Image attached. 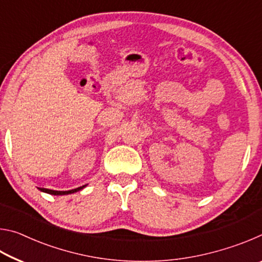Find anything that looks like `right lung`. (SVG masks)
I'll use <instances>...</instances> for the list:
<instances>
[{"label": "right lung", "instance_id": "add662e5", "mask_svg": "<svg viewBox=\"0 0 262 262\" xmlns=\"http://www.w3.org/2000/svg\"><path fill=\"white\" fill-rule=\"evenodd\" d=\"M88 185H83L81 187H77L75 189H70V190H54V189H48V188H41V187H38V189L40 190V192L43 193H47V194H52V195H68V194H73L75 192H78V190L83 189L84 187H86Z\"/></svg>", "mask_w": 262, "mask_h": 262}]
</instances>
